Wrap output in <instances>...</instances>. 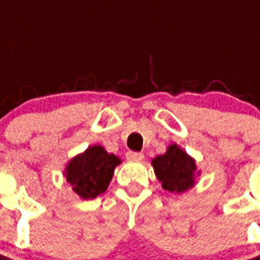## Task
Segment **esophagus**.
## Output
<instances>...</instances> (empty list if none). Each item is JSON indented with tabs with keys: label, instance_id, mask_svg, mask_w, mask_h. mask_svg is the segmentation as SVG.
<instances>
[{
	"label": "esophagus",
	"instance_id": "1",
	"mask_svg": "<svg viewBox=\"0 0 260 260\" xmlns=\"http://www.w3.org/2000/svg\"><path fill=\"white\" fill-rule=\"evenodd\" d=\"M125 157L131 160V161H139L143 158V153L141 152H132V150H128L126 154H125Z\"/></svg>",
	"mask_w": 260,
	"mask_h": 260
}]
</instances>
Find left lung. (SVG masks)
<instances>
[{
	"label": "left lung",
	"mask_w": 260,
	"mask_h": 260,
	"mask_svg": "<svg viewBox=\"0 0 260 260\" xmlns=\"http://www.w3.org/2000/svg\"><path fill=\"white\" fill-rule=\"evenodd\" d=\"M158 181L166 191L180 193L195 184L198 174L193 158L177 145H171L167 152L152 161Z\"/></svg>",
	"instance_id": "1"
}]
</instances>
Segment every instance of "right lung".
<instances>
[{
  "mask_svg": "<svg viewBox=\"0 0 260 260\" xmlns=\"http://www.w3.org/2000/svg\"><path fill=\"white\" fill-rule=\"evenodd\" d=\"M119 163L117 156L108 154L102 146H91L69 161L65 171L67 181L80 198L93 199L106 192Z\"/></svg>",
  "mask_w": 260,
  "mask_h": 260,
  "instance_id": "obj_1",
  "label": "right lung"
}]
</instances>
